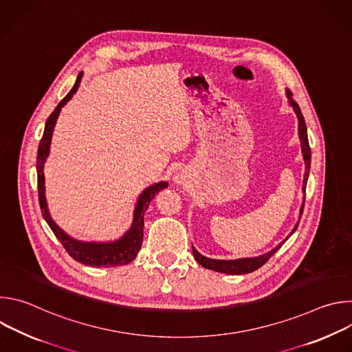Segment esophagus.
<instances>
[{
  "label": "esophagus",
  "mask_w": 352,
  "mask_h": 352,
  "mask_svg": "<svg viewBox=\"0 0 352 352\" xmlns=\"http://www.w3.org/2000/svg\"><path fill=\"white\" fill-rule=\"evenodd\" d=\"M177 182H178V184H181V182H182V177H181V175H178V177H177Z\"/></svg>",
  "instance_id": "34e87169"
}]
</instances>
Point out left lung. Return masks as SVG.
Listing matches in <instances>:
<instances>
[{
	"instance_id": "left-lung-1",
	"label": "left lung",
	"mask_w": 352,
	"mask_h": 352,
	"mask_svg": "<svg viewBox=\"0 0 352 352\" xmlns=\"http://www.w3.org/2000/svg\"><path fill=\"white\" fill-rule=\"evenodd\" d=\"M285 96L288 98V104L292 107L296 118H298V136L300 140V152H302V157L305 162V174H304V184H302V192L305 193L307 189V182H308V177H309V171H311V147H309V142H308V132H307V124L304 120L302 113H300L299 106L295 103V100L292 98V93L287 89L285 90ZM304 205L305 200H302V205H300L299 209V220L300 216H302L304 212ZM298 223L295 224V227L292 228V231L289 232V235L281 242L278 243L276 248H273L272 250H269L267 254H263L261 256H255V258H241V259H235V261H220V259H210L204 256L202 254H199L197 250L192 246V252H193V258L196 259V262L199 265H202L205 269H210L219 273H224V274H248L252 273L255 270H258L259 267H262L276 252L281 248V245L295 232V230L298 228Z\"/></svg>"
}]
</instances>
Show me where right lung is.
<instances>
[{"label":"right lung","mask_w":352,"mask_h":352,"mask_svg":"<svg viewBox=\"0 0 352 352\" xmlns=\"http://www.w3.org/2000/svg\"><path fill=\"white\" fill-rule=\"evenodd\" d=\"M83 72H79L75 85L69 90V93L61 100L60 104L56 107V110L47 118L44 133L38 144L37 150V188H38V202L41 208V213L50 228L53 230L58 241L63 243L67 252L72 259L76 262L93 266V267H114V266H124L131 263L138 252L140 250L142 242H143V219L144 212L147 210L150 200H152L157 192L168 186V182L160 181L157 184H153L147 186L138 197V202L135 205L133 210V220L129 227V230L118 239L110 241V242H87V241H78L68 235L61 227L57 226V223L52 219L47 208V200H45V192H44V163L50 155V144H52V138L54 132V126L57 124V118L61 113V109L69 102L72 96L76 93L80 80H82Z\"/></svg>","instance_id":"1"}]
</instances>
